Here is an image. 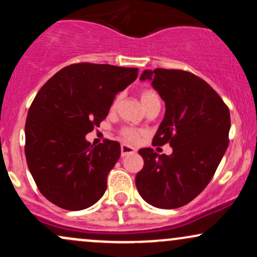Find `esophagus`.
I'll return each mask as SVG.
<instances>
[{
    "label": "esophagus",
    "mask_w": 257,
    "mask_h": 257,
    "mask_svg": "<svg viewBox=\"0 0 257 257\" xmlns=\"http://www.w3.org/2000/svg\"><path fill=\"white\" fill-rule=\"evenodd\" d=\"M135 152H137V150H135L134 147L125 145V144H123V145L120 146V153H122V157H125V156L128 155H133V153Z\"/></svg>",
    "instance_id": "esophagus-1"
}]
</instances>
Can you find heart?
Segmentation results:
<instances>
[{"label":"heart","instance_id":"b5f03b06","mask_svg":"<svg viewBox=\"0 0 257 257\" xmlns=\"http://www.w3.org/2000/svg\"><path fill=\"white\" fill-rule=\"evenodd\" d=\"M119 98H120L119 95L116 96V99H114L113 102H112V108L117 107ZM140 100H141V104L144 106V108H146L147 106L153 104V102L159 101V98L156 91H153L151 89H145L140 93ZM141 134H143V133L140 131H138V129H133V128H124L122 129V132H120V135H122L125 140L131 141V143H135V141H138L139 139H140Z\"/></svg>","mask_w":257,"mask_h":257}]
</instances>
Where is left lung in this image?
Returning <instances> with one entry per match:
<instances>
[{
	"label": "left lung",
	"mask_w": 257,
	"mask_h": 257,
	"mask_svg": "<svg viewBox=\"0 0 257 257\" xmlns=\"http://www.w3.org/2000/svg\"><path fill=\"white\" fill-rule=\"evenodd\" d=\"M166 102L164 118L153 145L169 143L170 156L152 149L139 150L144 168L135 184L145 202L159 209H175L196 198L210 182L228 147L229 110L205 81L181 70H145Z\"/></svg>",
	"instance_id": "1"
}]
</instances>
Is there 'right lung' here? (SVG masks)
<instances>
[{
	"label": "right lung",
	"mask_w": 257,
	"mask_h": 257,
	"mask_svg": "<svg viewBox=\"0 0 257 257\" xmlns=\"http://www.w3.org/2000/svg\"><path fill=\"white\" fill-rule=\"evenodd\" d=\"M138 69L73 64L41 88L29 108L25 156L40 192L66 210H83L104 196L110 170L120 156L117 141L90 145L85 135L106 118L117 93Z\"/></svg>",
	"instance_id": "right-lung-1"
}]
</instances>
